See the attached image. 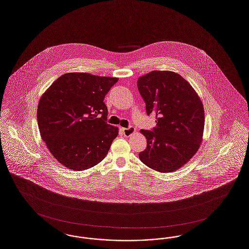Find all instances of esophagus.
<instances>
[{"label":"esophagus","instance_id":"obj_1","mask_svg":"<svg viewBox=\"0 0 249 249\" xmlns=\"http://www.w3.org/2000/svg\"><path fill=\"white\" fill-rule=\"evenodd\" d=\"M120 130L123 133V135L126 136V137H129L131 134H133L135 132V129L132 128V127H129V128H120Z\"/></svg>","mask_w":249,"mask_h":249}]
</instances>
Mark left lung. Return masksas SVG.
I'll return each instance as SVG.
<instances>
[{"label":"left lung","instance_id":"left-lung-1","mask_svg":"<svg viewBox=\"0 0 249 249\" xmlns=\"http://www.w3.org/2000/svg\"><path fill=\"white\" fill-rule=\"evenodd\" d=\"M137 86L156 127L142 129L147 141L139 154L150 169L172 172L186 164L202 142L205 112L198 94L178 73L154 70L139 77Z\"/></svg>","mask_w":249,"mask_h":249}]
</instances>
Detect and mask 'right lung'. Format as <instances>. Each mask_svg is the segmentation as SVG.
I'll list each match as a JSON object with an SVG mask.
<instances>
[{"label": "right lung", "mask_w": 249, "mask_h": 249, "mask_svg": "<svg viewBox=\"0 0 249 249\" xmlns=\"http://www.w3.org/2000/svg\"><path fill=\"white\" fill-rule=\"evenodd\" d=\"M118 78L72 72L54 80L41 95L37 120L40 136L54 159L84 170L106 158L119 128L106 122L105 96Z\"/></svg>", "instance_id": "right-lung-1"}]
</instances>
